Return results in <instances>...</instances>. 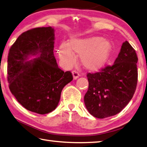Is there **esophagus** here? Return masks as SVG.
I'll use <instances>...</instances> for the list:
<instances>
[{
	"instance_id": "obj_1",
	"label": "esophagus",
	"mask_w": 147,
	"mask_h": 147,
	"mask_svg": "<svg viewBox=\"0 0 147 147\" xmlns=\"http://www.w3.org/2000/svg\"><path fill=\"white\" fill-rule=\"evenodd\" d=\"M72 75L74 77V79H77L79 77V73L76 70L72 71Z\"/></svg>"
}]
</instances>
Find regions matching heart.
<instances>
[{
  "mask_svg": "<svg viewBox=\"0 0 147 147\" xmlns=\"http://www.w3.org/2000/svg\"><path fill=\"white\" fill-rule=\"evenodd\" d=\"M112 46L110 41L101 37H90L71 40L68 46L63 45L59 57L67 64L74 61V55L81 56V64L87 70L96 71L104 68L109 61Z\"/></svg>",
  "mask_w": 147,
  "mask_h": 147,
  "instance_id": "b5f03b06",
  "label": "heart"
}]
</instances>
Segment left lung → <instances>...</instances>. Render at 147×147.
<instances>
[{"label": "left lung", "instance_id": "1", "mask_svg": "<svg viewBox=\"0 0 147 147\" xmlns=\"http://www.w3.org/2000/svg\"><path fill=\"white\" fill-rule=\"evenodd\" d=\"M138 61L135 50L125 41L113 65L87 74L89 84L84 101L90 114L103 119L116 115L127 106L137 86Z\"/></svg>", "mask_w": 147, "mask_h": 147}]
</instances>
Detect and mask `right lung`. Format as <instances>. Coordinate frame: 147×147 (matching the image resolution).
Wrapping results in <instances>:
<instances>
[{"label": "right lung", "mask_w": 147, "mask_h": 147, "mask_svg": "<svg viewBox=\"0 0 147 147\" xmlns=\"http://www.w3.org/2000/svg\"><path fill=\"white\" fill-rule=\"evenodd\" d=\"M54 39L51 27L33 28L19 35L7 57L10 91L23 107L38 114L56 109L62 90L73 79L71 71L58 67ZM31 55L39 56L28 61Z\"/></svg>", "instance_id": "obj_1"}]
</instances>
